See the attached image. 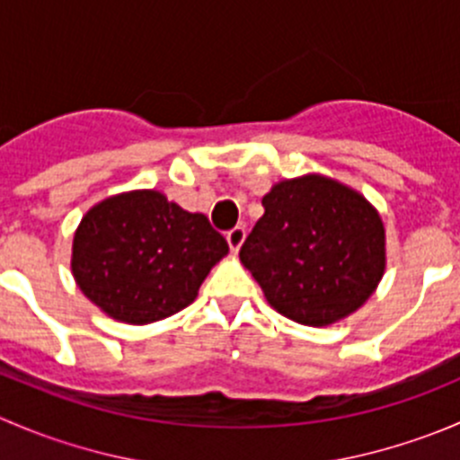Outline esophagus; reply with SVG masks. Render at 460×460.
<instances>
[{
	"label": "esophagus",
	"mask_w": 460,
	"mask_h": 460,
	"mask_svg": "<svg viewBox=\"0 0 460 460\" xmlns=\"http://www.w3.org/2000/svg\"><path fill=\"white\" fill-rule=\"evenodd\" d=\"M244 235H247L244 226H234L231 231H226V243H229L231 252L238 253V249L243 247V243H244Z\"/></svg>",
	"instance_id": "1"
}]
</instances>
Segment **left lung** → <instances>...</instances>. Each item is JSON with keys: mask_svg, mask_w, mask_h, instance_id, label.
I'll list each match as a JSON object with an SVG mask.
<instances>
[{"mask_svg": "<svg viewBox=\"0 0 460 460\" xmlns=\"http://www.w3.org/2000/svg\"><path fill=\"white\" fill-rule=\"evenodd\" d=\"M262 207L240 262L267 303L309 327L358 312L387 264L385 225L374 204L338 180L307 173L273 184Z\"/></svg>", "mask_w": 460, "mask_h": 460, "instance_id": "8db88e82", "label": "left lung"}]
</instances>
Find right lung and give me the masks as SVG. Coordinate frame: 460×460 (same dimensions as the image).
Returning <instances> with one entry per match:
<instances>
[{
    "label": "right lung",
    "instance_id": "obj_1",
    "mask_svg": "<svg viewBox=\"0 0 460 460\" xmlns=\"http://www.w3.org/2000/svg\"><path fill=\"white\" fill-rule=\"evenodd\" d=\"M226 240L202 213L184 211L155 189L97 202L73 235L71 271L82 294L127 324L164 320L196 300Z\"/></svg>",
    "mask_w": 460,
    "mask_h": 460
}]
</instances>
